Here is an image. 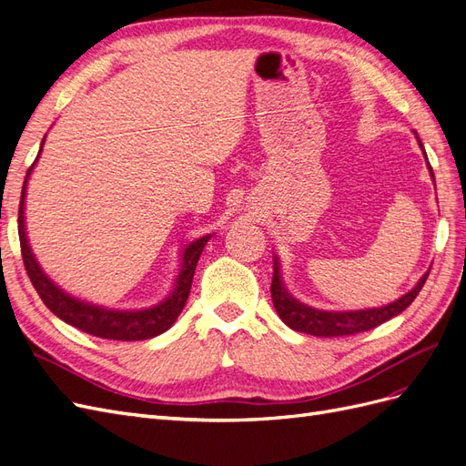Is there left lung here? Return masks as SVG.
Listing matches in <instances>:
<instances>
[{
	"mask_svg": "<svg viewBox=\"0 0 466 466\" xmlns=\"http://www.w3.org/2000/svg\"><path fill=\"white\" fill-rule=\"evenodd\" d=\"M421 149H424V146H421ZM428 167L433 177V168L430 163ZM428 276L430 272H426L420 278L414 289H410L406 295H402L400 299L389 303L385 307L365 309V311H350V313H329V311H317V309L307 307L298 299H293L291 295H288V291L284 289V284H281L278 260H274V278H272L270 293H272V303L276 307V313L289 329L311 334V336H320V338H336V336H351L358 332L371 330L379 327V324H383L385 320L400 315L404 309L416 299V295L420 293L421 288H424Z\"/></svg>",
	"mask_w": 466,
	"mask_h": 466,
	"instance_id": "1",
	"label": "left lung"
}]
</instances>
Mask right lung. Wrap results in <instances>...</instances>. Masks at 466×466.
<instances>
[{
	"instance_id": "1",
	"label": "right lung",
	"mask_w": 466,
	"mask_h": 466,
	"mask_svg": "<svg viewBox=\"0 0 466 466\" xmlns=\"http://www.w3.org/2000/svg\"><path fill=\"white\" fill-rule=\"evenodd\" d=\"M45 144V142H42ZM40 155V151H38ZM36 155V159H38ZM36 163V161H35ZM35 163L26 171V178H29ZM26 178L23 182L21 190V204H19V243H21V255L25 270L29 274L36 293L40 295L42 303H45L50 311L60 317L64 322L72 324V327L93 334L96 338H106V340H147V338L157 336L171 329V324L177 320L182 309L187 305L192 278L196 264L204 250V245L208 243L209 235L198 238L192 245L187 247L185 255H182V268L177 278V284L173 293L168 298L155 305L151 309H144V311H108V309L95 307L89 303H81L74 298L66 295L58 286H54L52 281L46 278V274L40 270L38 262L35 260L29 243H26L25 235V218H23V202H25V190H26Z\"/></svg>"
}]
</instances>
